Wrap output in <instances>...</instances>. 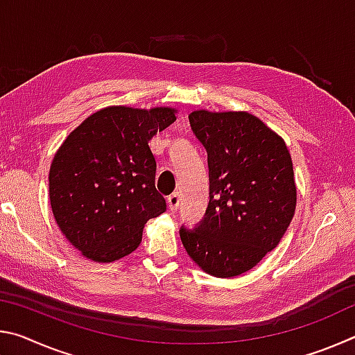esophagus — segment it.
Wrapping results in <instances>:
<instances>
[{"instance_id":"esophagus-1","label":"esophagus","mask_w":355,"mask_h":355,"mask_svg":"<svg viewBox=\"0 0 355 355\" xmlns=\"http://www.w3.org/2000/svg\"><path fill=\"white\" fill-rule=\"evenodd\" d=\"M167 205H169L171 211H177V208L180 205V196L177 194V192H173V194L167 197Z\"/></svg>"}]
</instances>
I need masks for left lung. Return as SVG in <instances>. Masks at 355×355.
I'll use <instances>...</instances> for the list:
<instances>
[{"instance_id":"left-lung-1","label":"left lung","mask_w":355,"mask_h":355,"mask_svg":"<svg viewBox=\"0 0 355 355\" xmlns=\"http://www.w3.org/2000/svg\"><path fill=\"white\" fill-rule=\"evenodd\" d=\"M208 153L209 202L180 238L197 266L220 279L249 271L277 248L296 209V183L286 144L244 111L189 114Z\"/></svg>"}]
</instances>
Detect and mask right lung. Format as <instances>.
I'll use <instances>...</instances> for the list:
<instances>
[{
  "label": "right lung",
  "instance_id": "obj_1",
  "mask_svg": "<svg viewBox=\"0 0 355 355\" xmlns=\"http://www.w3.org/2000/svg\"><path fill=\"white\" fill-rule=\"evenodd\" d=\"M172 107L110 106L62 142L50 167V203L75 249L111 263L137 249L144 225L166 211L148 141L177 120Z\"/></svg>",
  "mask_w": 355,
  "mask_h": 355
}]
</instances>
